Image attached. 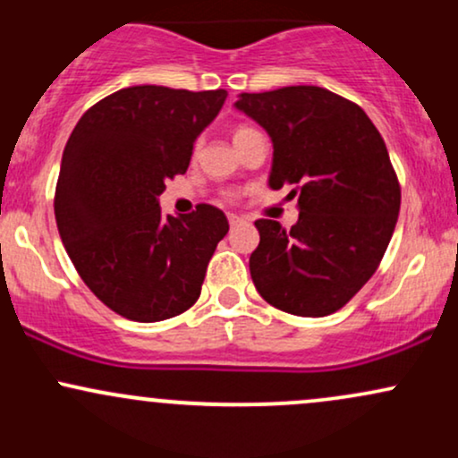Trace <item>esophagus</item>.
<instances>
[{
	"mask_svg": "<svg viewBox=\"0 0 458 458\" xmlns=\"http://www.w3.org/2000/svg\"><path fill=\"white\" fill-rule=\"evenodd\" d=\"M228 222H230V228H236V225L241 224V217H236V215H228Z\"/></svg>",
	"mask_w": 458,
	"mask_h": 458,
	"instance_id": "esophagus-1",
	"label": "esophagus"
}]
</instances>
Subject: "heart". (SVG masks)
Here are the masks:
<instances>
[{"label":"heart","mask_w":458,"mask_h":458,"mask_svg":"<svg viewBox=\"0 0 458 458\" xmlns=\"http://www.w3.org/2000/svg\"><path fill=\"white\" fill-rule=\"evenodd\" d=\"M251 133H259V131H254L251 127H236V129L233 131V140H234V144H236V141L245 140L247 135H251Z\"/></svg>","instance_id":"b5f03b06"}]
</instances>
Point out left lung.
I'll use <instances>...</instances> for the list:
<instances>
[{
    "label": "left lung",
    "mask_w": 458,
    "mask_h": 458,
    "mask_svg": "<svg viewBox=\"0 0 458 458\" xmlns=\"http://www.w3.org/2000/svg\"><path fill=\"white\" fill-rule=\"evenodd\" d=\"M234 107L273 144L269 187L293 185L299 219H259L250 256L256 291L297 317H327L370 280L401 211L386 141L360 105L317 86L239 94Z\"/></svg>",
    "instance_id": "1"
}]
</instances>
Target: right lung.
I'll use <instances>...</instances> for the list:
<instances>
[{"label":"right lung","mask_w":458,"mask_h":458,"mask_svg":"<svg viewBox=\"0 0 458 458\" xmlns=\"http://www.w3.org/2000/svg\"><path fill=\"white\" fill-rule=\"evenodd\" d=\"M225 90H118L88 109L62 155L55 222L86 286L120 317L157 323L198 301L228 219L211 204L161 215L167 178L185 174Z\"/></svg>","instance_id":"add662e5"}]
</instances>
